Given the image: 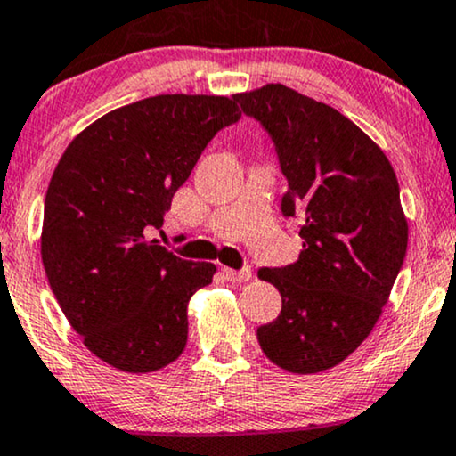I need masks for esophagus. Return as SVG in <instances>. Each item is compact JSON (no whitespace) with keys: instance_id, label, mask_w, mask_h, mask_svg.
Wrapping results in <instances>:
<instances>
[{"instance_id":"obj_1","label":"esophagus","mask_w":456,"mask_h":456,"mask_svg":"<svg viewBox=\"0 0 456 456\" xmlns=\"http://www.w3.org/2000/svg\"><path fill=\"white\" fill-rule=\"evenodd\" d=\"M223 275L229 281H233V284H246V281L252 280V269L250 267H244L241 271H235V269L223 267Z\"/></svg>"}]
</instances>
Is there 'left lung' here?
Segmentation results:
<instances>
[{"instance_id": "obj_1", "label": "left lung", "mask_w": 456, "mask_h": 456, "mask_svg": "<svg viewBox=\"0 0 456 456\" xmlns=\"http://www.w3.org/2000/svg\"><path fill=\"white\" fill-rule=\"evenodd\" d=\"M273 138L288 178L286 216L303 218L295 265L258 269L280 290L278 320L256 330L275 366L315 374L366 341L408 246L395 172L383 149L326 102L284 84L235 94Z\"/></svg>"}]
</instances>
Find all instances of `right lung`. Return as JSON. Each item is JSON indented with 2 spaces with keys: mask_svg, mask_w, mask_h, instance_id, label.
<instances>
[{
  "mask_svg": "<svg viewBox=\"0 0 456 456\" xmlns=\"http://www.w3.org/2000/svg\"><path fill=\"white\" fill-rule=\"evenodd\" d=\"M240 115L235 96H149L84 128L52 172L45 278L86 347L118 370L155 372L185 349L187 305L216 267L149 235L210 138Z\"/></svg>",
  "mask_w": 456,
  "mask_h": 456,
  "instance_id": "right-lung-1",
  "label": "right lung"
}]
</instances>
